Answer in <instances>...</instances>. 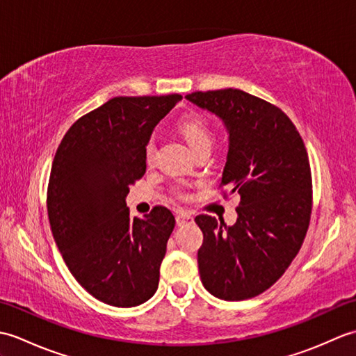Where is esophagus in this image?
Instances as JSON below:
<instances>
[{"label":"esophagus","mask_w":356,"mask_h":356,"mask_svg":"<svg viewBox=\"0 0 356 356\" xmlns=\"http://www.w3.org/2000/svg\"><path fill=\"white\" fill-rule=\"evenodd\" d=\"M176 222L179 226H185V225H191L194 222V218L191 214H188V213H179L176 216Z\"/></svg>","instance_id":"34e87169"}]
</instances>
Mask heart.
Listing matches in <instances>:
<instances>
[{
    "mask_svg": "<svg viewBox=\"0 0 356 356\" xmlns=\"http://www.w3.org/2000/svg\"><path fill=\"white\" fill-rule=\"evenodd\" d=\"M177 128L193 151L213 143V134H211L208 125L205 124V120L199 116L190 115V116L184 118L179 122ZM153 153H154V143H153V140H151V142H148V145L145 148V154H147L148 161L153 157Z\"/></svg>",
    "mask_w": 356,
    "mask_h": 356,
    "instance_id": "b5f03b06",
    "label": "heart"
}]
</instances>
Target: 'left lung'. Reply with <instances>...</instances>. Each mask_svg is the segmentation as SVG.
<instances>
[{
  "instance_id": "8db88e82",
  "label": "left lung",
  "mask_w": 356,
  "mask_h": 356,
  "mask_svg": "<svg viewBox=\"0 0 356 356\" xmlns=\"http://www.w3.org/2000/svg\"><path fill=\"white\" fill-rule=\"evenodd\" d=\"M185 97L223 122L229 145L220 185L240 195L232 226L195 217L202 283L226 301L252 298L284 274L306 237L312 176L305 142L282 110L241 90Z\"/></svg>"
}]
</instances>
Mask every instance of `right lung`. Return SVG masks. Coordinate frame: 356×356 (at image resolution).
<instances>
[{"label": "right lung", "mask_w": 356, "mask_h": 356, "mask_svg": "<svg viewBox=\"0 0 356 356\" xmlns=\"http://www.w3.org/2000/svg\"><path fill=\"white\" fill-rule=\"evenodd\" d=\"M182 96L113 97L74 122L51 163L47 211L72 275L102 303L133 307L153 297L174 229L170 209L130 218L127 194L147 170L154 127Z\"/></svg>", "instance_id": "add662e5"}]
</instances>
